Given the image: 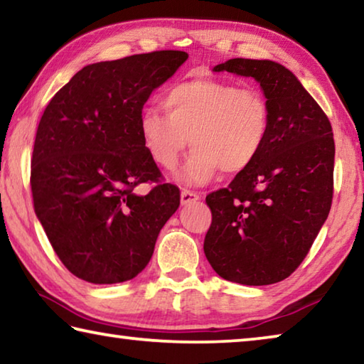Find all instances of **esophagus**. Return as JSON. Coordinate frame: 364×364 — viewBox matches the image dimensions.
<instances>
[{
  "instance_id": "obj_1",
  "label": "esophagus",
  "mask_w": 364,
  "mask_h": 364,
  "mask_svg": "<svg viewBox=\"0 0 364 364\" xmlns=\"http://www.w3.org/2000/svg\"><path fill=\"white\" fill-rule=\"evenodd\" d=\"M199 199H200V194L196 193V191H191V189L181 191V205H188L191 202H196Z\"/></svg>"
}]
</instances>
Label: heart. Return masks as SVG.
Segmentation results:
<instances>
[{"mask_svg":"<svg viewBox=\"0 0 364 364\" xmlns=\"http://www.w3.org/2000/svg\"><path fill=\"white\" fill-rule=\"evenodd\" d=\"M164 106L143 109L138 130L159 167L173 170L188 143L194 146L180 171L189 184H204L221 170L241 173L257 162L271 133V106L262 91L217 78H194L165 91Z\"/></svg>","mask_w":364,"mask_h":364,"instance_id":"1","label":"heart"}]
</instances>
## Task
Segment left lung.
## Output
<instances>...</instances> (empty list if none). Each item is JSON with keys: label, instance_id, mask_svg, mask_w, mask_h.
Listing matches in <instances>:
<instances>
[{"label": "left lung", "instance_id": "1", "mask_svg": "<svg viewBox=\"0 0 364 364\" xmlns=\"http://www.w3.org/2000/svg\"><path fill=\"white\" fill-rule=\"evenodd\" d=\"M213 70L255 78L273 123L257 162L230 186L205 197L212 225L204 252L226 281L274 284L299 268L329 215L336 154L332 127L284 65L236 58Z\"/></svg>", "mask_w": 364, "mask_h": 364}]
</instances>
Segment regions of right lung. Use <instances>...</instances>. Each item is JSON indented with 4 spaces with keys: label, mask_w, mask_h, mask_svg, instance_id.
<instances>
[{
    "label": "right lung",
    "mask_w": 364,
    "mask_h": 364,
    "mask_svg": "<svg viewBox=\"0 0 364 364\" xmlns=\"http://www.w3.org/2000/svg\"><path fill=\"white\" fill-rule=\"evenodd\" d=\"M186 59L184 51H154L86 65L41 115L30 171L35 213L80 279H133L180 207V189L162 181L144 149L138 117ZM141 182L156 184L141 196Z\"/></svg>",
    "instance_id": "obj_1"
}]
</instances>
